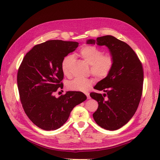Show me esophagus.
Listing matches in <instances>:
<instances>
[{
    "instance_id": "obj_1",
    "label": "esophagus",
    "mask_w": 160,
    "mask_h": 160,
    "mask_svg": "<svg viewBox=\"0 0 160 160\" xmlns=\"http://www.w3.org/2000/svg\"><path fill=\"white\" fill-rule=\"evenodd\" d=\"M84 94L87 95V99H88L91 98H90V95H89V92H85Z\"/></svg>"
}]
</instances>
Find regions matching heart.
Listing matches in <instances>:
<instances>
[{"instance_id":"1","label":"heart","mask_w":160,"mask_h":160,"mask_svg":"<svg viewBox=\"0 0 160 160\" xmlns=\"http://www.w3.org/2000/svg\"><path fill=\"white\" fill-rule=\"evenodd\" d=\"M80 55L85 61L91 65V72L98 79H104L110 73L114 65V58L112 54H103V52L95 46L87 45L81 48ZM73 56L68 54L63 58L61 68L65 76L70 75L69 68L73 61ZM95 80L90 78H75L68 82L67 87L73 91H85L88 90Z\"/></svg>"}]
</instances>
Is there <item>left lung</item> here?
<instances>
[{
    "instance_id": "8db88e82",
    "label": "left lung",
    "mask_w": 160,
    "mask_h": 160,
    "mask_svg": "<svg viewBox=\"0 0 160 160\" xmlns=\"http://www.w3.org/2000/svg\"><path fill=\"white\" fill-rule=\"evenodd\" d=\"M87 43L106 46L114 58L112 71L94 87L104 93L92 92L90 96L99 104L92 114L96 123L107 130H117L131 119L138 107L144 79L142 63L128 44L113 36L88 39Z\"/></svg>"
}]
</instances>
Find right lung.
<instances>
[{"label": "right lung", "instance_id": "add662e5", "mask_svg": "<svg viewBox=\"0 0 160 160\" xmlns=\"http://www.w3.org/2000/svg\"><path fill=\"white\" fill-rule=\"evenodd\" d=\"M76 42L49 40L33 47L27 53L18 71L20 101L26 114L44 130H56L68 121L76 106L87 99L80 91H68L56 98L62 89L61 62L78 46Z\"/></svg>", "mask_w": 160, "mask_h": 160}]
</instances>
